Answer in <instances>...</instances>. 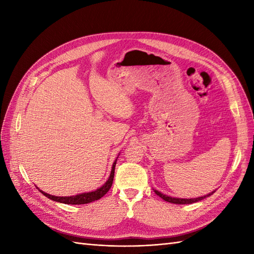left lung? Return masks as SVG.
Instances as JSON below:
<instances>
[{"label": "left lung", "instance_id": "8db88e82", "mask_svg": "<svg viewBox=\"0 0 254 254\" xmlns=\"http://www.w3.org/2000/svg\"><path fill=\"white\" fill-rule=\"evenodd\" d=\"M154 192H155L156 194H157L158 196H160L161 198H163L164 201H166V202L174 203V204H192V203H195V202H198V201H202V199L205 198V197H208L209 195H212V194H213L215 191H213L212 193L206 194V195L199 196V197H196V198H178V197H171V196H168V195H165V194L160 193V192L157 191V190H154Z\"/></svg>", "mask_w": 254, "mask_h": 254}]
</instances>
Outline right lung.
<instances>
[{"label":"right lung","mask_w":254,"mask_h":254,"mask_svg":"<svg viewBox=\"0 0 254 254\" xmlns=\"http://www.w3.org/2000/svg\"><path fill=\"white\" fill-rule=\"evenodd\" d=\"M117 159H118V157H117ZM117 159L115 160V163H113V165H112V169H111V174H110L109 179L107 180V182L104 186L100 187L99 189H97V190H95L93 192L80 193V194H77V195H72V196H56V195H50V194H48L41 190H39V191L48 198L52 199V201L60 202V203H64V204L77 205V204H87L90 202L97 201V199L101 198L108 191L110 190L112 182H113V177H115V168H116Z\"/></svg>","instance_id":"1"}]
</instances>
